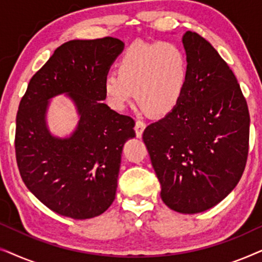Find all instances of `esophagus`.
I'll use <instances>...</instances> for the list:
<instances>
[{
  "label": "esophagus",
  "instance_id": "1",
  "mask_svg": "<svg viewBox=\"0 0 262 262\" xmlns=\"http://www.w3.org/2000/svg\"><path fill=\"white\" fill-rule=\"evenodd\" d=\"M145 128V124L143 123L141 120H137L136 121V125H135V131H136V136H137L138 138L142 137L143 135V131H144Z\"/></svg>",
  "mask_w": 262,
  "mask_h": 262
}]
</instances>
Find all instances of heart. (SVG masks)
Segmentation results:
<instances>
[{
    "mask_svg": "<svg viewBox=\"0 0 262 262\" xmlns=\"http://www.w3.org/2000/svg\"><path fill=\"white\" fill-rule=\"evenodd\" d=\"M188 58L173 41L134 42L102 81L105 100L114 111L125 110L137 95L144 110L163 116L177 108L187 88Z\"/></svg>",
    "mask_w": 262,
    "mask_h": 262,
    "instance_id": "heart-1",
    "label": "heart"
}]
</instances>
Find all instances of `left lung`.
I'll use <instances>...</instances> for the list:
<instances>
[{
	"instance_id": "8db88e82",
	"label": "left lung",
	"mask_w": 262,
	"mask_h": 262,
	"mask_svg": "<svg viewBox=\"0 0 262 262\" xmlns=\"http://www.w3.org/2000/svg\"><path fill=\"white\" fill-rule=\"evenodd\" d=\"M187 88L177 108L143 132L161 198L180 213L222 202L247 163L249 112L234 73L212 45L187 31Z\"/></svg>"
}]
</instances>
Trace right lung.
Masks as SVG:
<instances>
[{"label": "right lung", "mask_w": 262, "mask_h": 262, "mask_svg": "<svg viewBox=\"0 0 262 262\" xmlns=\"http://www.w3.org/2000/svg\"><path fill=\"white\" fill-rule=\"evenodd\" d=\"M124 49L117 38L70 40L33 75L16 114L15 155L26 187L53 212L87 220L116 198L121 151L135 121L106 103L102 81ZM67 94L80 116L69 138L46 125L48 100Z\"/></svg>", "instance_id": "obj_1"}]
</instances>
